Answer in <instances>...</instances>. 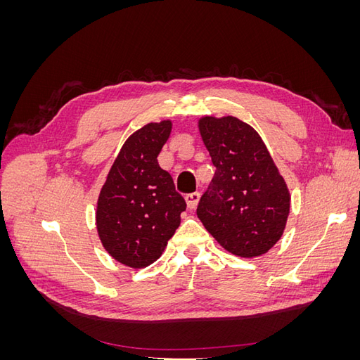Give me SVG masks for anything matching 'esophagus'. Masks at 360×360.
Listing matches in <instances>:
<instances>
[{"label":"esophagus","instance_id":"esophagus-1","mask_svg":"<svg viewBox=\"0 0 360 360\" xmlns=\"http://www.w3.org/2000/svg\"><path fill=\"white\" fill-rule=\"evenodd\" d=\"M200 201V193L198 192H193V193H188L186 195V204H188V209H195Z\"/></svg>","mask_w":360,"mask_h":360}]
</instances>
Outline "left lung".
Masks as SVG:
<instances>
[{
	"label": "left lung",
	"mask_w": 360,
	"mask_h": 360,
	"mask_svg": "<svg viewBox=\"0 0 360 360\" xmlns=\"http://www.w3.org/2000/svg\"><path fill=\"white\" fill-rule=\"evenodd\" d=\"M204 146L216 172L197 214L228 252L254 258L274 248L285 230L290 192L263 139L236 117H202Z\"/></svg>",
	"instance_id": "8db88e82"
}]
</instances>
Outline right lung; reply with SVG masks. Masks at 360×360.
Segmentation results:
<instances>
[{"mask_svg":"<svg viewBox=\"0 0 360 360\" xmlns=\"http://www.w3.org/2000/svg\"><path fill=\"white\" fill-rule=\"evenodd\" d=\"M172 123H148L130 135L114 160L97 200L96 226L114 259L143 269L162 255L180 225L186 201L158 155Z\"/></svg>","mask_w":360,"mask_h":360,"instance_id":"add662e5","label":"right lung"}]
</instances>
